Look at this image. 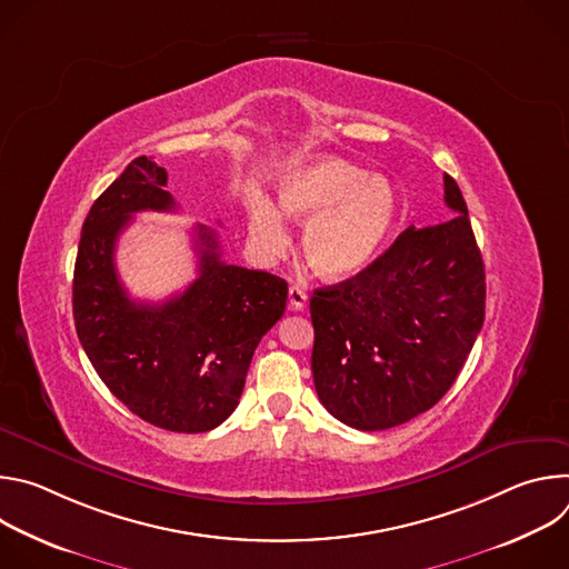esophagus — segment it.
<instances>
[{
    "label": "esophagus",
    "mask_w": 569,
    "mask_h": 569,
    "mask_svg": "<svg viewBox=\"0 0 569 569\" xmlns=\"http://www.w3.org/2000/svg\"><path fill=\"white\" fill-rule=\"evenodd\" d=\"M306 301H308V295L301 288L290 286V290H288V308L290 310H303Z\"/></svg>",
    "instance_id": "1"
}]
</instances>
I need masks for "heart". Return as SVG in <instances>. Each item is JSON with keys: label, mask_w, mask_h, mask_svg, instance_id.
I'll return each instance as SVG.
<instances>
[{"label": "heart", "mask_w": 569, "mask_h": 569, "mask_svg": "<svg viewBox=\"0 0 569 569\" xmlns=\"http://www.w3.org/2000/svg\"><path fill=\"white\" fill-rule=\"evenodd\" d=\"M281 218L306 224L301 257L310 270L342 281L365 272L387 250L400 218V196L387 178L342 159L299 161L277 184V211L263 198L248 207L252 242L266 257L288 246Z\"/></svg>", "instance_id": "1"}]
</instances>
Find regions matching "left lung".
I'll return each mask as SVG.
<instances>
[{
    "mask_svg": "<svg viewBox=\"0 0 569 569\" xmlns=\"http://www.w3.org/2000/svg\"><path fill=\"white\" fill-rule=\"evenodd\" d=\"M446 220L408 227L365 272L310 297L312 380L338 421H410L457 380L483 323V261L466 200L443 176Z\"/></svg>",
    "mask_w": 569,
    "mask_h": 569,
    "instance_id": "8db88e82",
    "label": "left lung"
}]
</instances>
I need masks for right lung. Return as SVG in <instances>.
<instances>
[{"label": "right lung", "mask_w": 569, "mask_h": 569, "mask_svg": "<svg viewBox=\"0 0 569 569\" xmlns=\"http://www.w3.org/2000/svg\"><path fill=\"white\" fill-rule=\"evenodd\" d=\"M164 187L167 171L141 154L92 204L73 268V321L99 378L132 415L196 435L236 410L252 356L286 310L288 283L220 261L216 233L198 224V279L161 303L132 301L114 248L134 213L178 209Z\"/></svg>", "instance_id": "1"}]
</instances>
